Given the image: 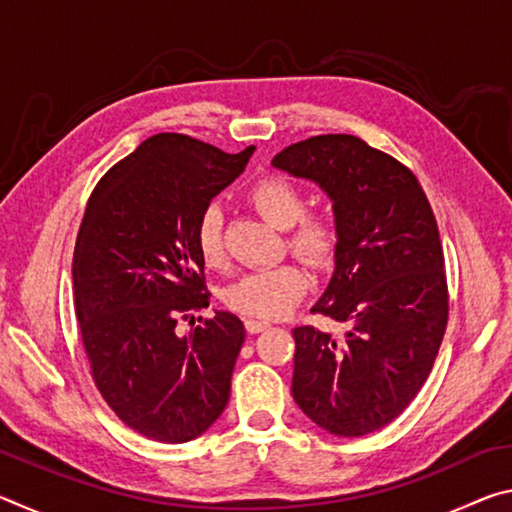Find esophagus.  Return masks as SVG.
<instances>
[{
  "label": "esophagus",
  "instance_id": "34e87169",
  "mask_svg": "<svg viewBox=\"0 0 512 512\" xmlns=\"http://www.w3.org/2000/svg\"><path fill=\"white\" fill-rule=\"evenodd\" d=\"M268 327H271V323H266V320H255V318H248L246 320L248 334H259V332H264V329H268Z\"/></svg>",
  "mask_w": 512,
  "mask_h": 512
}]
</instances>
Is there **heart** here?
Here are the masks:
<instances>
[{"label":"heart","mask_w":512,"mask_h":512,"mask_svg":"<svg viewBox=\"0 0 512 512\" xmlns=\"http://www.w3.org/2000/svg\"><path fill=\"white\" fill-rule=\"evenodd\" d=\"M250 203L275 228L287 230L293 225L289 244L307 264L325 268L334 262L339 250V228L332 216L305 214V198L300 189L284 178H262L248 192ZM223 214L216 203L205 205L198 214L194 244L207 266L223 262ZM307 273L298 264H280L259 268L241 275L225 291V302L241 316L280 318L298 305L307 291Z\"/></svg>","instance_id":"heart-1"}]
</instances>
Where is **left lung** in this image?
<instances>
[{"label":"left lung","mask_w":512,"mask_h":512,"mask_svg":"<svg viewBox=\"0 0 512 512\" xmlns=\"http://www.w3.org/2000/svg\"><path fill=\"white\" fill-rule=\"evenodd\" d=\"M271 164L323 189L339 228L334 273L311 311L345 332L293 329V400L334 436H366L411 404L443 341L449 302L436 219L418 178L354 135L309 137Z\"/></svg>","instance_id":"8db88e82"}]
</instances>
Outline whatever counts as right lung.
I'll use <instances>...</instances> for the list:
<instances>
[{"label": "right lung", "mask_w": 512, "mask_h": 512, "mask_svg": "<svg viewBox=\"0 0 512 512\" xmlns=\"http://www.w3.org/2000/svg\"><path fill=\"white\" fill-rule=\"evenodd\" d=\"M178 133L144 140L94 189L74 248V305L92 379L119 420L158 443L205 433L230 400L244 323L210 305L194 244L198 214L253 155Z\"/></svg>", "instance_id": "right-lung-1"}]
</instances>
